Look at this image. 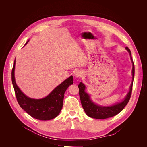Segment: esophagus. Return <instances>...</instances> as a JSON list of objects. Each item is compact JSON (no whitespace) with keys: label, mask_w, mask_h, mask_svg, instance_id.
Returning <instances> with one entry per match:
<instances>
[{"label":"esophagus","mask_w":147,"mask_h":147,"mask_svg":"<svg viewBox=\"0 0 147 147\" xmlns=\"http://www.w3.org/2000/svg\"><path fill=\"white\" fill-rule=\"evenodd\" d=\"M74 77H76V78H80V77H82V72H81V71L77 70V71H76L74 73Z\"/></svg>","instance_id":"1"}]
</instances>
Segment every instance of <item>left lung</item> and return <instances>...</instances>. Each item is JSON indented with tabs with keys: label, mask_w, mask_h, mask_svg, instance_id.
<instances>
[{
	"label": "left lung",
	"mask_w": 147,
	"mask_h": 147,
	"mask_svg": "<svg viewBox=\"0 0 147 147\" xmlns=\"http://www.w3.org/2000/svg\"><path fill=\"white\" fill-rule=\"evenodd\" d=\"M125 49H126L129 52L131 57V60L133 62L132 73H133V79L134 77V65L131 57L130 50L127 47L125 48ZM133 82V81H132V83L131 84L130 91L127 95L126 97H125V99H124V100H123L120 103H118L111 107L98 106L97 105L93 103L91 100L89 95L84 91L86 89L85 86L84 85L82 82H80L78 84L79 95H80V98L82 107L84 110L85 112L88 116L94 119H107V118H109L114 116H116V115L119 113L128 103L130 99L131 92H132Z\"/></svg>",
	"instance_id": "1"
}]
</instances>
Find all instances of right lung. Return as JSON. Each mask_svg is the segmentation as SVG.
<instances>
[{
	"mask_svg": "<svg viewBox=\"0 0 147 147\" xmlns=\"http://www.w3.org/2000/svg\"><path fill=\"white\" fill-rule=\"evenodd\" d=\"M14 68L15 60L11 71V81L16 99L20 107L31 117L38 120H49L56 117L61 110L66 90L73 84V76L61 82L47 97L35 99L26 96L17 87L14 78Z\"/></svg>",
	"mask_w": 147,
	"mask_h": 147,
	"instance_id": "obj_1",
	"label": "right lung"
}]
</instances>
